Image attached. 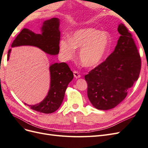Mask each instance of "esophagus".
I'll return each instance as SVG.
<instances>
[{
	"label": "esophagus",
	"instance_id": "esophagus-1",
	"mask_svg": "<svg viewBox=\"0 0 148 148\" xmlns=\"http://www.w3.org/2000/svg\"><path fill=\"white\" fill-rule=\"evenodd\" d=\"M73 75H74L75 78H79L81 77V75L79 74V73L78 72V71L75 70L73 71Z\"/></svg>",
	"mask_w": 148,
	"mask_h": 148
}]
</instances>
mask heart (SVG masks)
I'll return each instance as SVG.
<instances>
[{
	"label": "heart",
	"instance_id": "obj_1",
	"mask_svg": "<svg viewBox=\"0 0 148 148\" xmlns=\"http://www.w3.org/2000/svg\"><path fill=\"white\" fill-rule=\"evenodd\" d=\"M109 38L105 33L94 28H83L76 31L70 37L60 42V50L64 59L69 60L75 55V49L81 48L79 59L86 67L99 64L109 50Z\"/></svg>",
	"mask_w": 148,
	"mask_h": 148
}]
</instances>
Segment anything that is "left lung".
Masks as SVG:
<instances>
[{
  "label": "left lung",
  "instance_id": "1",
  "mask_svg": "<svg viewBox=\"0 0 148 148\" xmlns=\"http://www.w3.org/2000/svg\"><path fill=\"white\" fill-rule=\"evenodd\" d=\"M114 51L106 60L84 76L88 96L99 110L112 109L126 97L139 78L141 60L132 34L123 24Z\"/></svg>",
  "mask_w": 148,
  "mask_h": 148
}]
</instances>
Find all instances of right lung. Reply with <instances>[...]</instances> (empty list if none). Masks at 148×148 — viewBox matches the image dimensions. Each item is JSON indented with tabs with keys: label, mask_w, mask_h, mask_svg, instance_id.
<instances>
[{
	"label": "right lung",
	"mask_w": 148,
	"mask_h": 148,
	"mask_svg": "<svg viewBox=\"0 0 148 148\" xmlns=\"http://www.w3.org/2000/svg\"><path fill=\"white\" fill-rule=\"evenodd\" d=\"M59 27V20L53 18L44 22L41 34H36L32 31L24 28L13 41L12 47L34 46L49 54H58L60 50V39ZM10 51V49L8 51L7 60L9 59ZM49 70L51 85L47 96L36 105H28L31 109L44 114L53 113L59 108L64 100L66 88L73 78V72L65 62L53 64L51 65Z\"/></svg>",
	"instance_id": "add662e5"
}]
</instances>
